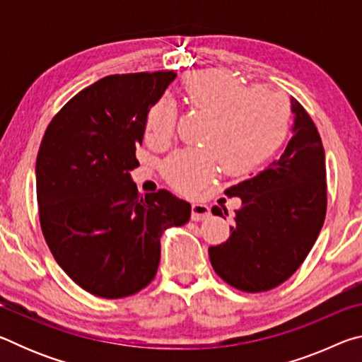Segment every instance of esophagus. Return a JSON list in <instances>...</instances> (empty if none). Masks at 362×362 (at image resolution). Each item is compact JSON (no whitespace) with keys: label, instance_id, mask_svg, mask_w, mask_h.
<instances>
[{"label":"esophagus","instance_id":"obj_1","mask_svg":"<svg viewBox=\"0 0 362 362\" xmlns=\"http://www.w3.org/2000/svg\"><path fill=\"white\" fill-rule=\"evenodd\" d=\"M211 216L209 206L204 203H193L192 204V220L194 222H199V220H206Z\"/></svg>","mask_w":362,"mask_h":362}]
</instances>
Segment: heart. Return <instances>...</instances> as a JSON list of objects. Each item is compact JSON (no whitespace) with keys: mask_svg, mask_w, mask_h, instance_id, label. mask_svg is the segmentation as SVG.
<instances>
[{"mask_svg":"<svg viewBox=\"0 0 362 362\" xmlns=\"http://www.w3.org/2000/svg\"><path fill=\"white\" fill-rule=\"evenodd\" d=\"M185 95L193 107L212 115L206 148H183L164 164V175L180 192H194L216 174L241 175L259 166L283 142L291 105L281 90L269 86L247 89L226 71H199L185 79ZM175 126L173 102L159 100L150 110L145 134L151 142H166Z\"/></svg>","mask_w":362,"mask_h":362,"instance_id":"b5f03b06","label":"heart"}]
</instances>
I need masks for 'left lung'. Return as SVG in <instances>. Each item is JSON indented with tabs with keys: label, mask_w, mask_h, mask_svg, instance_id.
<instances>
[{
	"label": "left lung",
	"mask_w": 362,
	"mask_h": 362,
	"mask_svg": "<svg viewBox=\"0 0 362 362\" xmlns=\"http://www.w3.org/2000/svg\"><path fill=\"white\" fill-rule=\"evenodd\" d=\"M292 137L278 159L225 189L241 198L223 244L209 247L214 269L244 292L284 283L313 247L326 217V158L313 119L291 99ZM225 212V209H223ZM214 216L223 217L218 206Z\"/></svg>",
	"instance_id": "obj_1"
}]
</instances>
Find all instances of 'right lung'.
I'll return each mask as SVG.
<instances>
[{
  "label": "right lung",
  "mask_w": 362,
  "mask_h": 362,
  "mask_svg": "<svg viewBox=\"0 0 362 362\" xmlns=\"http://www.w3.org/2000/svg\"><path fill=\"white\" fill-rule=\"evenodd\" d=\"M175 71L110 75L78 93L49 122L36 158L40 222L49 249L84 291L127 297L155 278L161 235L192 206L168 189L139 193L146 116Z\"/></svg>",
  "instance_id": "obj_1"
}]
</instances>
